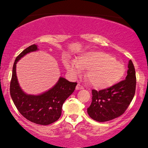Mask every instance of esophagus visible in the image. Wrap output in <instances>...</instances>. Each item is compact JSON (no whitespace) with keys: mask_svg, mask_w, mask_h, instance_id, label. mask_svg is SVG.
Instances as JSON below:
<instances>
[{"mask_svg":"<svg viewBox=\"0 0 148 148\" xmlns=\"http://www.w3.org/2000/svg\"><path fill=\"white\" fill-rule=\"evenodd\" d=\"M80 89H83V87L80 84H77L76 86V90H80Z\"/></svg>","mask_w":148,"mask_h":148,"instance_id":"obj_1","label":"esophagus"}]
</instances>
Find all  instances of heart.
<instances>
[{"label": "heart", "instance_id": "1", "mask_svg": "<svg viewBox=\"0 0 148 148\" xmlns=\"http://www.w3.org/2000/svg\"><path fill=\"white\" fill-rule=\"evenodd\" d=\"M65 66L73 77L80 76L88 69L87 77L93 87L108 89L120 81L125 73L123 64L108 53L91 51L83 53L77 61H67Z\"/></svg>", "mask_w": 148, "mask_h": 148}]
</instances>
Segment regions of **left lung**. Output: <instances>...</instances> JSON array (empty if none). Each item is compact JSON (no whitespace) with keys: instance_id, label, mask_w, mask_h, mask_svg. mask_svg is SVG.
Masks as SVG:
<instances>
[{"instance_id":"1","label":"left lung","mask_w":148,"mask_h":148,"mask_svg":"<svg viewBox=\"0 0 148 148\" xmlns=\"http://www.w3.org/2000/svg\"><path fill=\"white\" fill-rule=\"evenodd\" d=\"M125 80L108 89L97 91L92 90V102L87 113L94 120L108 121L121 115L134 97L136 86V71L132 61L128 63Z\"/></svg>"}]
</instances>
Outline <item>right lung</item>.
<instances>
[{
  "mask_svg": "<svg viewBox=\"0 0 148 148\" xmlns=\"http://www.w3.org/2000/svg\"><path fill=\"white\" fill-rule=\"evenodd\" d=\"M37 51L38 46L32 45L16 58L12 67L10 93L16 108L23 117L33 123L47 125L59 119L64 102L73 93L77 83L60 77L54 86L42 93L31 95L25 93L17 79L16 64L28 53Z\"/></svg>",
  "mask_w": 148,
  "mask_h": 148,
  "instance_id": "1",
  "label": "right lung"
}]
</instances>
